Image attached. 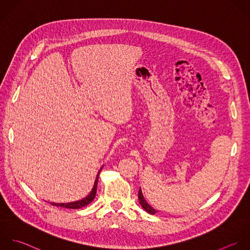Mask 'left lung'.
I'll use <instances>...</instances> for the list:
<instances>
[{
    "mask_svg": "<svg viewBox=\"0 0 250 250\" xmlns=\"http://www.w3.org/2000/svg\"><path fill=\"white\" fill-rule=\"evenodd\" d=\"M138 200H139V203H140L141 207L143 208V209H144L145 211H147V212L150 213V214H156V213H157L158 210H156L155 208H153L147 203V201L145 200V198H144V196H143V194H142L141 188L139 189V192H138Z\"/></svg>",
    "mask_w": 250,
    "mask_h": 250,
    "instance_id": "obj_1",
    "label": "left lung"
}]
</instances>
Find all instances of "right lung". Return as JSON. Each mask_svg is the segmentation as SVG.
I'll list each match as a JSON object with an SVG mask.
<instances>
[{
	"label": "right lung",
	"instance_id": "1",
	"mask_svg": "<svg viewBox=\"0 0 250 250\" xmlns=\"http://www.w3.org/2000/svg\"><path fill=\"white\" fill-rule=\"evenodd\" d=\"M103 167H101V168L99 169L97 175H96V178H95V181H94V184H93V187L90 191V193L83 199L80 200V201H77V202H72V203H62V204H56V203H50L52 206H55V207H60V208H71V209H79V208H82L85 206H87L88 204H90L94 198H95V195H96V189H97V183H98V176H99V173L101 171Z\"/></svg>",
	"mask_w": 250,
	"mask_h": 250
}]
</instances>
